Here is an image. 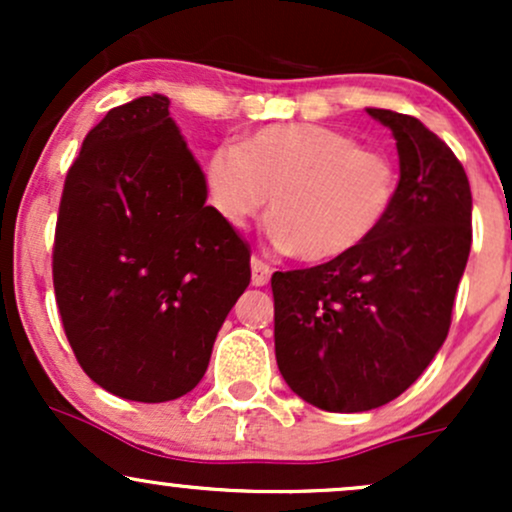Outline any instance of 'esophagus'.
Here are the masks:
<instances>
[{"label":"esophagus","instance_id":"esophagus-1","mask_svg":"<svg viewBox=\"0 0 512 512\" xmlns=\"http://www.w3.org/2000/svg\"><path fill=\"white\" fill-rule=\"evenodd\" d=\"M250 267H252V284H255V286L267 284L269 276H272V267H269V264L264 260H260V257H252Z\"/></svg>","mask_w":512,"mask_h":512}]
</instances>
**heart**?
I'll list each match as a JSON object with an SVG mask.
<instances>
[{"mask_svg": "<svg viewBox=\"0 0 512 512\" xmlns=\"http://www.w3.org/2000/svg\"><path fill=\"white\" fill-rule=\"evenodd\" d=\"M209 197L228 226L243 228L272 195V236L303 262L342 260L383 226L397 199L390 156L313 122L267 125L221 144L204 166Z\"/></svg>", "mask_w": 512, "mask_h": 512, "instance_id": "b5f03b06", "label": "heart"}]
</instances>
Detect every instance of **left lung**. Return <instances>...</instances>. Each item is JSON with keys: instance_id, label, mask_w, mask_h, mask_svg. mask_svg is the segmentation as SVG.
Here are the masks:
<instances>
[{"instance_id": "1", "label": "left lung", "mask_w": 512, "mask_h": 512, "mask_svg": "<svg viewBox=\"0 0 512 512\" xmlns=\"http://www.w3.org/2000/svg\"><path fill=\"white\" fill-rule=\"evenodd\" d=\"M392 129L397 199L361 248L274 272V349L286 385L325 411L402 395L448 337L472 248V192L450 146L416 117L368 108Z\"/></svg>"}]
</instances>
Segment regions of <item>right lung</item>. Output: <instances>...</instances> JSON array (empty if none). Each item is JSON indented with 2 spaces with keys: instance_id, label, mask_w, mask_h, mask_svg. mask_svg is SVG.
Returning <instances> with one entry per match:
<instances>
[{
  "instance_id": "1",
  "label": "right lung",
  "mask_w": 512,
  "mask_h": 512,
  "mask_svg": "<svg viewBox=\"0 0 512 512\" xmlns=\"http://www.w3.org/2000/svg\"><path fill=\"white\" fill-rule=\"evenodd\" d=\"M168 108L166 96H142L86 134L52 245L76 361L132 402L187 395L250 284V245L204 204V173Z\"/></svg>"
}]
</instances>
